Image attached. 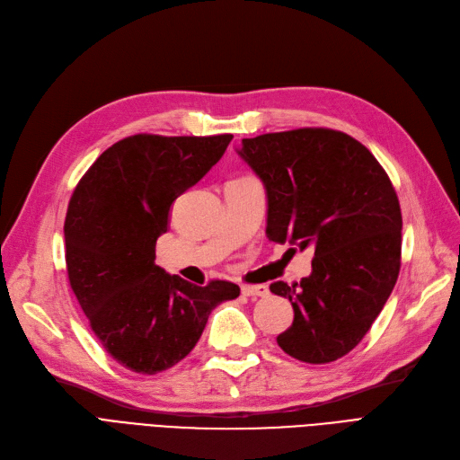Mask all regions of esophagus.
<instances>
[{
  "mask_svg": "<svg viewBox=\"0 0 460 460\" xmlns=\"http://www.w3.org/2000/svg\"><path fill=\"white\" fill-rule=\"evenodd\" d=\"M242 293L245 296H266L268 295V288H266V285H243Z\"/></svg>",
  "mask_w": 460,
  "mask_h": 460,
  "instance_id": "esophagus-1",
  "label": "esophagus"
}]
</instances>
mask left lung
Listing matches in <instances>:
<instances>
[{
	"label": "left lung",
	"mask_w": 460,
	"mask_h": 460,
	"mask_svg": "<svg viewBox=\"0 0 460 460\" xmlns=\"http://www.w3.org/2000/svg\"><path fill=\"white\" fill-rule=\"evenodd\" d=\"M266 188V235L314 249L312 274L270 285L289 298L285 354L335 361L359 344L402 266V209L386 171L350 135L305 128L243 138L237 150Z\"/></svg>",
	"instance_id": "obj_1"
}]
</instances>
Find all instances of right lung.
Here are the masks:
<instances>
[{"label": "right lung", "mask_w": 460, "mask_h": 460, "mask_svg": "<svg viewBox=\"0 0 460 460\" xmlns=\"http://www.w3.org/2000/svg\"><path fill=\"white\" fill-rule=\"evenodd\" d=\"M230 140L128 137L97 157L70 198V288L104 350L135 373L155 375L184 359L211 310L240 296L235 283L213 279L199 288L154 262L172 201L203 179Z\"/></svg>", "instance_id": "add662e5"}]
</instances>
